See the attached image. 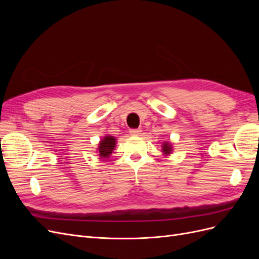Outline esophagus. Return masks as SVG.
Returning <instances> with one entry per match:
<instances>
[{"label":"esophagus","mask_w":259,"mask_h":259,"mask_svg":"<svg viewBox=\"0 0 259 259\" xmlns=\"http://www.w3.org/2000/svg\"><path fill=\"white\" fill-rule=\"evenodd\" d=\"M140 133H142V130H140V128H135V130H131L130 131V134L132 136H138Z\"/></svg>","instance_id":"obj_1"}]
</instances>
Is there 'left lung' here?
<instances>
[{
	"label": "left lung",
	"mask_w": 259,
	"mask_h": 259,
	"mask_svg": "<svg viewBox=\"0 0 259 259\" xmlns=\"http://www.w3.org/2000/svg\"><path fill=\"white\" fill-rule=\"evenodd\" d=\"M162 152L165 156L169 155L171 152H173V145L168 142H164L162 145Z\"/></svg>",
	"instance_id": "obj_1"
}]
</instances>
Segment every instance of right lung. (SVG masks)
I'll use <instances>...</instances> for the list:
<instances>
[{"mask_svg": "<svg viewBox=\"0 0 259 259\" xmlns=\"http://www.w3.org/2000/svg\"><path fill=\"white\" fill-rule=\"evenodd\" d=\"M116 145V138L110 135H106L104 138L100 139L97 148V153L101 159L110 158Z\"/></svg>", "mask_w": 259, "mask_h": 259, "instance_id": "right-lung-1", "label": "right lung"}]
</instances>
